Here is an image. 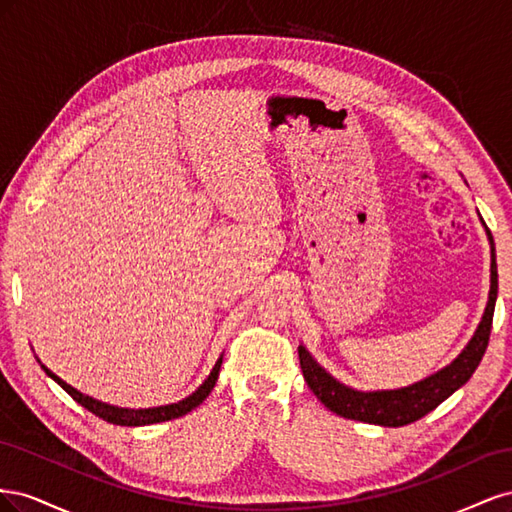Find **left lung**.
I'll list each match as a JSON object with an SVG mask.
<instances>
[{
	"mask_svg": "<svg viewBox=\"0 0 512 512\" xmlns=\"http://www.w3.org/2000/svg\"><path fill=\"white\" fill-rule=\"evenodd\" d=\"M491 241V290L485 316L480 320L474 337L457 359L444 367L438 374H433L421 382L399 391H378V393H361L352 391L348 386L339 384L324 371L303 346H299V361L303 369V378L312 393L327 406L331 412L352 421L382 425V427H404L418 418H423L431 410H436L444 399L451 397L459 386L466 384L476 367L480 365L489 346L491 324L495 299H498V265H495V243L491 230L487 228Z\"/></svg>",
	"mask_w": 512,
	"mask_h": 512,
	"instance_id": "obj_1",
	"label": "left lung"
}]
</instances>
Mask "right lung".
Segmentation results:
<instances>
[{
	"label": "right lung",
	"instance_id": "obj_1",
	"mask_svg": "<svg viewBox=\"0 0 512 512\" xmlns=\"http://www.w3.org/2000/svg\"><path fill=\"white\" fill-rule=\"evenodd\" d=\"M220 365H222V359L215 363L213 371L209 374V378L200 384V389L196 393H192L190 397H185L183 401H179V404H170V406H160V408H149V410H128V408H115V406H108V404H102V401H96L91 399L83 393H79L76 389H72L70 384H66L61 378H57L55 374H51L49 369H46L44 365V371L49 374L61 389H64L74 401H79V404L83 408H87L89 412H94L96 416H100L102 421L106 423H113V425H128V427H138V425H153V423H164V421H173V418H179L183 414L192 412L196 406L203 404V401L207 399V395L213 391L215 382H218V376H220Z\"/></svg>",
	"mask_w": 512,
	"mask_h": 512
}]
</instances>
